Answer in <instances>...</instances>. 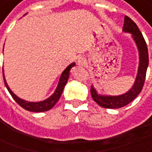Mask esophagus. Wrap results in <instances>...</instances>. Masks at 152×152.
Wrapping results in <instances>:
<instances>
[{"label":"esophagus","instance_id":"obj_1","mask_svg":"<svg viewBox=\"0 0 152 152\" xmlns=\"http://www.w3.org/2000/svg\"><path fill=\"white\" fill-rule=\"evenodd\" d=\"M77 64L81 66H84L86 64V58L84 57H79L77 59Z\"/></svg>","mask_w":152,"mask_h":152}]
</instances>
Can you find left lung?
<instances>
[{
    "instance_id": "left-lung-1",
    "label": "left lung",
    "mask_w": 152,
    "mask_h": 152,
    "mask_svg": "<svg viewBox=\"0 0 152 152\" xmlns=\"http://www.w3.org/2000/svg\"><path fill=\"white\" fill-rule=\"evenodd\" d=\"M123 30L126 32H129L133 34L134 39L135 41L136 44L138 46V48L140 51V66L139 71L136 77V81L133 88L129 90L128 93L120 96H101L97 94L96 90L94 88L93 86H91V95L93 99L99 105L102 106L104 108L108 109H117L121 108L128 104L132 102L138 94L141 92L145 76H146V70L149 64L148 48L147 45L145 41V38L142 36V33L139 30L137 24H136L129 17L125 16L124 18V24H123Z\"/></svg>"
}]
</instances>
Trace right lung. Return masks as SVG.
<instances>
[{
	"instance_id": "obj_1",
	"label": "right lung",
	"mask_w": 152,
	"mask_h": 152,
	"mask_svg": "<svg viewBox=\"0 0 152 152\" xmlns=\"http://www.w3.org/2000/svg\"><path fill=\"white\" fill-rule=\"evenodd\" d=\"M75 65V63H72L71 64H69V66L66 68V69L64 70V72L61 75L60 77V80H59V83L57 87L56 91L54 92V94L51 96L50 98H48V99L44 100V101H41V102H27V101H24L23 99H19L18 97H17L9 88V87L7 86V84L6 83V80H5V77L3 75V79H4V83L7 87V88L8 90V92L10 93V94L12 97L13 98V99L16 101L21 107H23V109H25L26 110H30V111H33V112H42V111H47L48 110L52 109L55 104H56L60 96L63 93L64 88L65 86V84L67 83V81L69 79V69H71L73 66Z\"/></svg>"
}]
</instances>
